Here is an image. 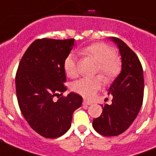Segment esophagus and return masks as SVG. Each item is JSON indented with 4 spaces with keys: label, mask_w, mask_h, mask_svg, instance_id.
Here are the masks:
<instances>
[{
    "label": "esophagus",
    "mask_w": 156,
    "mask_h": 156,
    "mask_svg": "<svg viewBox=\"0 0 156 156\" xmlns=\"http://www.w3.org/2000/svg\"><path fill=\"white\" fill-rule=\"evenodd\" d=\"M83 104H84V105H91V103L90 102H89V101H86V100H84V101H83Z\"/></svg>",
    "instance_id": "34e87169"
}]
</instances>
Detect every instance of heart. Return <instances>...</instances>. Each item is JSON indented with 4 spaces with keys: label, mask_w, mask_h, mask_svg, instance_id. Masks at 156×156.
I'll use <instances>...</instances> for the list:
<instances>
[{
    "label": "heart",
    "mask_w": 156,
    "mask_h": 156,
    "mask_svg": "<svg viewBox=\"0 0 156 156\" xmlns=\"http://www.w3.org/2000/svg\"><path fill=\"white\" fill-rule=\"evenodd\" d=\"M81 52L93 58L98 62L97 72L101 74L105 81H112L121 71V59L115 55L113 48L103 43H94L82 49ZM66 73L69 77H75L78 73L77 58L72 52L66 57L63 63ZM103 86L102 79L99 76L82 78L74 81L72 89L74 91L87 98L94 96Z\"/></svg>",
    "instance_id": "1"
}]
</instances>
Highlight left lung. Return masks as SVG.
<instances>
[{
    "label": "left lung",
    "mask_w": 156,
    "mask_h": 156,
    "mask_svg": "<svg viewBox=\"0 0 156 156\" xmlns=\"http://www.w3.org/2000/svg\"><path fill=\"white\" fill-rule=\"evenodd\" d=\"M118 47L122 59V70L108 90L111 104L102 105L101 116L93 120V127L98 133L113 136L129 127L143 104L144 78L140 59L121 40L111 37Z\"/></svg>",
    "instance_id": "left-lung-1"
}]
</instances>
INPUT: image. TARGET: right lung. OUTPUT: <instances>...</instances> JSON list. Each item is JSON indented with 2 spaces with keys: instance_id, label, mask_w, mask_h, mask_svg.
I'll return each instance as SVG.
<instances>
[{
  "instance_id": "right-lung-1",
  "label": "right lung",
  "mask_w": 156,
  "mask_h": 156,
  "mask_svg": "<svg viewBox=\"0 0 156 156\" xmlns=\"http://www.w3.org/2000/svg\"><path fill=\"white\" fill-rule=\"evenodd\" d=\"M74 46V39L36 40L18 66L15 82L21 113L32 129L46 138L66 133L74 111L82 104V98L73 92L53 101L67 90L63 63Z\"/></svg>"
}]
</instances>
